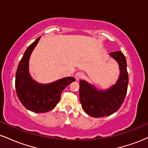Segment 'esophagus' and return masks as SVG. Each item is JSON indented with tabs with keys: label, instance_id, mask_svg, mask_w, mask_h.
<instances>
[{
	"label": "esophagus",
	"instance_id": "esophagus-1",
	"mask_svg": "<svg viewBox=\"0 0 148 148\" xmlns=\"http://www.w3.org/2000/svg\"><path fill=\"white\" fill-rule=\"evenodd\" d=\"M84 73L79 72H77L75 74V79L76 81H79V80L83 79V78H84Z\"/></svg>",
	"mask_w": 148,
	"mask_h": 148
}]
</instances>
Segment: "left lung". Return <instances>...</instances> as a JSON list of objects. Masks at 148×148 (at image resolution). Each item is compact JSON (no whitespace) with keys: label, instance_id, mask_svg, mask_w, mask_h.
<instances>
[{"label":"left lung","instance_id":"1","mask_svg":"<svg viewBox=\"0 0 148 148\" xmlns=\"http://www.w3.org/2000/svg\"><path fill=\"white\" fill-rule=\"evenodd\" d=\"M118 62L120 75L115 85L106 91L97 90L86 81H80L79 97L82 108L93 118L108 116L116 112L126 97L129 83L127 60L121 51L110 53Z\"/></svg>","mask_w":148,"mask_h":148}]
</instances>
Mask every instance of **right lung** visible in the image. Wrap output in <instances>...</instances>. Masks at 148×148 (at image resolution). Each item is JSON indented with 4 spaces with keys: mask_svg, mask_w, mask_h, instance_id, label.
<instances>
[{
    "mask_svg": "<svg viewBox=\"0 0 148 148\" xmlns=\"http://www.w3.org/2000/svg\"><path fill=\"white\" fill-rule=\"evenodd\" d=\"M38 37L26 50L18 63L15 78V88L18 98L23 106L35 113H45L56 106L61 93L71 83L75 81L73 77H67L50 84H37L28 73V62L32 51L38 43Z\"/></svg>",
    "mask_w": 148,
    "mask_h": 148,
    "instance_id": "1",
    "label": "right lung"
}]
</instances>
